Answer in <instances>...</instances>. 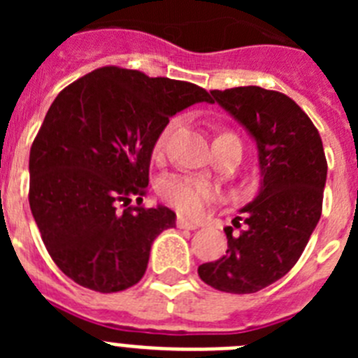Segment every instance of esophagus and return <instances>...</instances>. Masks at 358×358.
Here are the masks:
<instances>
[{"label": "esophagus", "instance_id": "esophagus-1", "mask_svg": "<svg viewBox=\"0 0 358 358\" xmlns=\"http://www.w3.org/2000/svg\"><path fill=\"white\" fill-rule=\"evenodd\" d=\"M177 227H181V229H197L199 224L192 222V220L185 217H177Z\"/></svg>", "mask_w": 358, "mask_h": 358}]
</instances>
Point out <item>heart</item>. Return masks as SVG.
Here are the masks:
<instances>
[{
	"label": "heart",
	"instance_id": "b5f03b06",
	"mask_svg": "<svg viewBox=\"0 0 358 358\" xmlns=\"http://www.w3.org/2000/svg\"><path fill=\"white\" fill-rule=\"evenodd\" d=\"M176 125L177 122L176 120H172V122H170L169 125L161 131V134L157 136L156 143H154V154H156V156H161V154L166 150L170 136H172ZM224 138L238 140V138L231 134V132H224V134L217 136V140H224ZM159 194L161 197L169 202L170 206L176 208L177 211L195 217V215H201L202 211H204V208L208 206V202L213 199L215 192L210 185L197 181V179H194V177L170 176L161 182Z\"/></svg>",
	"mask_w": 358,
	"mask_h": 358
}]
</instances>
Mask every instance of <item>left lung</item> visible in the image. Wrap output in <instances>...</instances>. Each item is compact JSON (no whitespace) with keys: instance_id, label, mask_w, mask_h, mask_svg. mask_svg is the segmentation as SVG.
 I'll return each instance as SVG.
<instances>
[{"instance_id":"left-lung-1","label":"left lung","mask_w":358,"mask_h":358,"mask_svg":"<svg viewBox=\"0 0 358 358\" xmlns=\"http://www.w3.org/2000/svg\"><path fill=\"white\" fill-rule=\"evenodd\" d=\"M211 103L248 129L258 147L260 192L227 226L222 258L199 265L204 283L222 292L252 294L285 276L305 251L322 211L327 157L321 136L287 94L258 85L210 91Z\"/></svg>"}]
</instances>
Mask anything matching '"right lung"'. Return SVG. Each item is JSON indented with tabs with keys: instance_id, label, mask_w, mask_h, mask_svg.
<instances>
[{
	"instance_id": "add662e5",
	"label": "right lung",
	"mask_w": 358,
	"mask_h": 358,
	"mask_svg": "<svg viewBox=\"0 0 358 358\" xmlns=\"http://www.w3.org/2000/svg\"><path fill=\"white\" fill-rule=\"evenodd\" d=\"M197 102H211L199 85L116 66L57 94L31 143L28 201L52 260L75 283L110 294L143 278L152 242L176 226L166 206H141L154 143L170 116Z\"/></svg>"
}]
</instances>
